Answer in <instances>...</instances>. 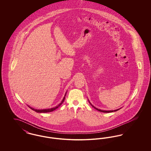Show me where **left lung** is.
<instances>
[{
    "label": "left lung",
    "instance_id": "obj_1",
    "mask_svg": "<svg viewBox=\"0 0 151 151\" xmlns=\"http://www.w3.org/2000/svg\"><path fill=\"white\" fill-rule=\"evenodd\" d=\"M88 101H89V102L90 103V104L93 107L94 109H96V110H97L98 111H101V112H102V113H111V112H114V111H118V110H119V109H121V108H119V109H116V110H101V109H97V108H96V107H94V106L93 105H92V104L90 102V101H89V100H88Z\"/></svg>",
    "mask_w": 151,
    "mask_h": 151
}]
</instances>
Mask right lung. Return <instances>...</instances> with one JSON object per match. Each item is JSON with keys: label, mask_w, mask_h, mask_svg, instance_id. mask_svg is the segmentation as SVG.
Wrapping results in <instances>:
<instances>
[{"label": "right lung", "mask_w": 151, "mask_h": 151, "mask_svg": "<svg viewBox=\"0 0 151 151\" xmlns=\"http://www.w3.org/2000/svg\"><path fill=\"white\" fill-rule=\"evenodd\" d=\"M66 93H67V92H65V96H64V97H63L62 101H61V102H60L59 104H58L57 106H55V107H54V108H50V109H34V108L30 107L29 105H28V107L30 108L32 110H33V111H36L37 113H49V112H51V111H52L56 110L59 106H60L62 105V104H63V102L64 101H65V95H66Z\"/></svg>", "instance_id": "add662e5"}]
</instances>
